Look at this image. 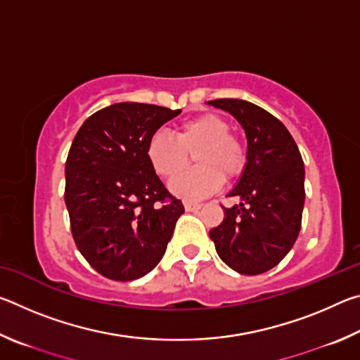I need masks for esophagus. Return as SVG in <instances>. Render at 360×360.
Returning <instances> with one entry per match:
<instances>
[{
  "label": "esophagus",
  "instance_id": "34e87169",
  "mask_svg": "<svg viewBox=\"0 0 360 360\" xmlns=\"http://www.w3.org/2000/svg\"><path fill=\"white\" fill-rule=\"evenodd\" d=\"M184 208H186V211H198L200 208H202V205L193 203V202H184Z\"/></svg>",
  "mask_w": 360,
  "mask_h": 360
}]
</instances>
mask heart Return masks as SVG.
<instances>
[{"label": "heart", "instance_id": "heart-1", "mask_svg": "<svg viewBox=\"0 0 360 360\" xmlns=\"http://www.w3.org/2000/svg\"><path fill=\"white\" fill-rule=\"evenodd\" d=\"M229 122L205 112L181 122L172 138L155 133L148 143V158L154 172L165 179L184 172L194 155L198 168L169 182V191L181 198L198 200L217 192L224 179L238 176L246 163L245 146L231 135Z\"/></svg>", "mask_w": 360, "mask_h": 360}]
</instances>
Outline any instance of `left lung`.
Here are the masks:
<instances>
[{
	"mask_svg": "<svg viewBox=\"0 0 360 360\" xmlns=\"http://www.w3.org/2000/svg\"><path fill=\"white\" fill-rule=\"evenodd\" d=\"M208 105L240 122L248 138L246 165L224 208V221L210 230L216 251L231 270L260 275L271 270L294 246L304 205V167L294 138L275 115L238 98Z\"/></svg>",
	"mask_w": 360,
	"mask_h": 360,
	"instance_id": "left-lung-1",
	"label": "left lung"
}]
</instances>
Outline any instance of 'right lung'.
<instances>
[{"instance_id":"right-lung-1","label":"right lung","mask_w":360,"mask_h":360,"mask_svg":"<svg viewBox=\"0 0 360 360\" xmlns=\"http://www.w3.org/2000/svg\"><path fill=\"white\" fill-rule=\"evenodd\" d=\"M181 109L115 103L90 115L65 165V203L79 252L100 275L133 281L162 260L184 212L152 169L148 143Z\"/></svg>"}]
</instances>
